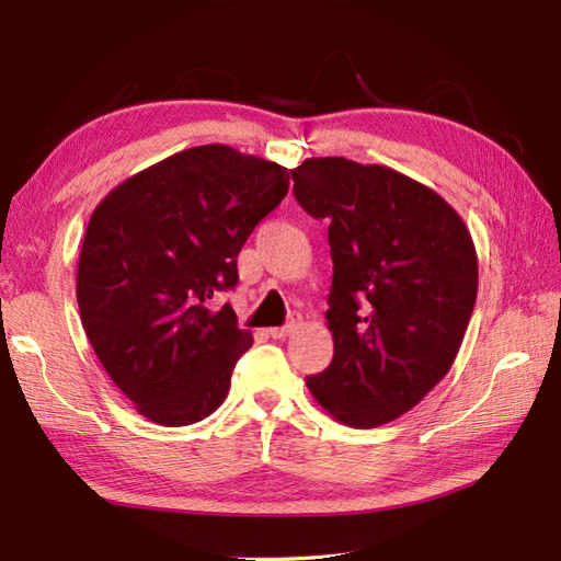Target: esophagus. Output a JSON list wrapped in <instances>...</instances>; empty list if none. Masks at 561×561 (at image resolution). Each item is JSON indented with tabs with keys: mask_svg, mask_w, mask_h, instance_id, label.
I'll return each mask as SVG.
<instances>
[{
	"mask_svg": "<svg viewBox=\"0 0 561 561\" xmlns=\"http://www.w3.org/2000/svg\"><path fill=\"white\" fill-rule=\"evenodd\" d=\"M301 325V316H291V320L284 328H270L267 332H270V337H274V340H284V337H289L291 332Z\"/></svg>",
	"mask_w": 561,
	"mask_h": 561,
	"instance_id": "1",
	"label": "esophagus"
}]
</instances>
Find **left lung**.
I'll return each mask as SVG.
<instances>
[{
	"label": "left lung",
	"instance_id": "left-lung-1",
	"mask_svg": "<svg viewBox=\"0 0 561 561\" xmlns=\"http://www.w3.org/2000/svg\"><path fill=\"white\" fill-rule=\"evenodd\" d=\"M294 195L328 219L335 356L306 376L337 422L374 428L410 412L444 378L478 299V253L436 190L378 163L306 159Z\"/></svg>",
	"mask_w": 561,
	"mask_h": 561
}]
</instances>
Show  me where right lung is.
<instances>
[{"label":"right lung","instance_id":"add662e5","mask_svg":"<svg viewBox=\"0 0 561 561\" xmlns=\"http://www.w3.org/2000/svg\"><path fill=\"white\" fill-rule=\"evenodd\" d=\"M289 193L284 165L226 145L178 151L93 209L77 267L81 325L135 410L161 426L205 420L253 335L233 308L236 257Z\"/></svg>","mask_w":561,"mask_h":561}]
</instances>
